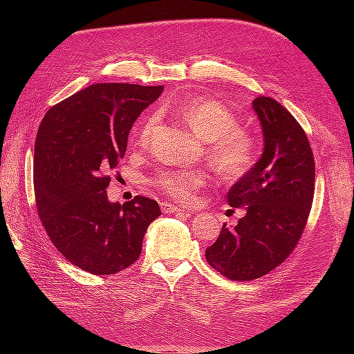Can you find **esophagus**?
Returning a JSON list of instances; mask_svg holds the SVG:
<instances>
[{
    "instance_id": "obj_1",
    "label": "esophagus",
    "mask_w": 354,
    "mask_h": 354,
    "mask_svg": "<svg viewBox=\"0 0 354 354\" xmlns=\"http://www.w3.org/2000/svg\"><path fill=\"white\" fill-rule=\"evenodd\" d=\"M160 209H162L164 214H173V212H178V211H185V209H181L180 207L174 205V203H169V202H160Z\"/></svg>"
}]
</instances>
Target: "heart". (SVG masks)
<instances>
[{"instance_id":"1","label":"heart","mask_w":354,"mask_h":354,"mask_svg":"<svg viewBox=\"0 0 354 354\" xmlns=\"http://www.w3.org/2000/svg\"><path fill=\"white\" fill-rule=\"evenodd\" d=\"M177 113L192 131L207 142V158L223 180H241L254 168L259 160V145L226 104L209 97H195L181 103ZM155 124L156 116H149L143 122L136 140L138 146L149 145ZM208 178L203 169H168L153 178V185L171 198L190 202L207 186Z\"/></svg>"}]
</instances>
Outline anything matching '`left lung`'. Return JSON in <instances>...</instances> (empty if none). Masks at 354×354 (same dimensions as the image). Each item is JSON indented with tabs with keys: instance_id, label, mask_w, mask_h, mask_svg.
I'll list each match as a JSON object with an SVG mask.
<instances>
[{
	"instance_id": "8db88e82",
	"label": "left lung",
	"mask_w": 354,
	"mask_h": 354,
	"mask_svg": "<svg viewBox=\"0 0 354 354\" xmlns=\"http://www.w3.org/2000/svg\"><path fill=\"white\" fill-rule=\"evenodd\" d=\"M252 108L264 136V152L248 174L227 192L245 216L234 227L223 224L205 251L208 264L230 281H254L282 264L304 232L315 195V158L295 118L272 97Z\"/></svg>"
}]
</instances>
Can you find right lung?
I'll use <instances>...</instances> for the list:
<instances>
[{
	"mask_svg": "<svg viewBox=\"0 0 354 354\" xmlns=\"http://www.w3.org/2000/svg\"><path fill=\"white\" fill-rule=\"evenodd\" d=\"M162 85L93 84L46 113L34 153L38 216L57 251L91 274H113L142 252L160 216L158 202L136 196L112 203L106 187L127 151L134 121Z\"/></svg>",
	"mask_w": 354,
	"mask_h": 354,
	"instance_id": "obj_1",
	"label": "right lung"
}]
</instances>
